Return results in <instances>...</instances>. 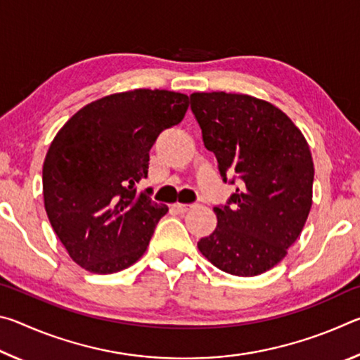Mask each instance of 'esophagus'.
<instances>
[{
  "label": "esophagus",
  "instance_id": "34e87169",
  "mask_svg": "<svg viewBox=\"0 0 360 360\" xmlns=\"http://www.w3.org/2000/svg\"><path fill=\"white\" fill-rule=\"evenodd\" d=\"M193 205H184V203H174L173 205V210L178 211L179 214H184V212H187L188 210H192Z\"/></svg>",
  "mask_w": 360,
  "mask_h": 360
}]
</instances>
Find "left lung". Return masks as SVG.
Returning <instances> with one entry per match:
<instances>
[{"label":"left lung","mask_w":360,"mask_h":360,"mask_svg":"<svg viewBox=\"0 0 360 360\" xmlns=\"http://www.w3.org/2000/svg\"><path fill=\"white\" fill-rule=\"evenodd\" d=\"M191 108L224 182L240 179L227 205L214 206L216 230L197 246L219 270L262 275L285 257L311 210L309 146L281 109L251 95L197 92Z\"/></svg>","instance_id":"left-lung-1"}]
</instances>
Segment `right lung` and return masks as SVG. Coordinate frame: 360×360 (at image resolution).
<instances>
[{
	"label": "right lung",
	"instance_id": "1",
	"mask_svg": "<svg viewBox=\"0 0 360 360\" xmlns=\"http://www.w3.org/2000/svg\"><path fill=\"white\" fill-rule=\"evenodd\" d=\"M188 96L136 89L89 103L60 129L42 167L49 221L70 257L109 275L141 257L168 206L136 192L148 178L149 150L178 125Z\"/></svg>",
	"mask_w": 360,
	"mask_h": 360
}]
</instances>
